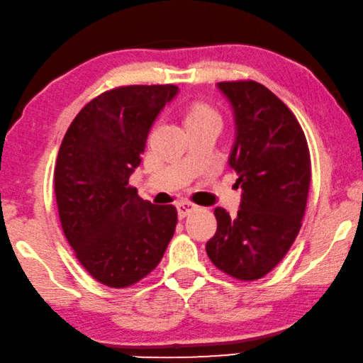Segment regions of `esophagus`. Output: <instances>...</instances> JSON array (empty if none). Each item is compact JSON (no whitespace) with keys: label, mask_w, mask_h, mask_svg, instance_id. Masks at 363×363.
Instances as JSON below:
<instances>
[{"label":"esophagus","mask_w":363,"mask_h":363,"mask_svg":"<svg viewBox=\"0 0 363 363\" xmlns=\"http://www.w3.org/2000/svg\"><path fill=\"white\" fill-rule=\"evenodd\" d=\"M177 211H178V216H180V217H186L191 213H194V211H198V206L189 203V201H182V203L177 204Z\"/></svg>","instance_id":"esophagus-1"}]
</instances>
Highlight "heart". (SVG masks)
Masks as SVG:
<instances>
[{"label":"heart","instance_id":"1","mask_svg":"<svg viewBox=\"0 0 363 363\" xmlns=\"http://www.w3.org/2000/svg\"><path fill=\"white\" fill-rule=\"evenodd\" d=\"M208 115H216V113L211 108L204 107V105H194V107H191L188 111L186 121L196 120V118H201V116H208Z\"/></svg>","mask_w":363,"mask_h":363}]
</instances>
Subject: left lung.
Returning a JSON list of instances; mask_svg holds the SVG:
<instances>
[{"label":"left lung","mask_w":363,"mask_h":363,"mask_svg":"<svg viewBox=\"0 0 363 363\" xmlns=\"http://www.w3.org/2000/svg\"><path fill=\"white\" fill-rule=\"evenodd\" d=\"M232 104L237 138L228 165L242 203L235 217L216 208V235L206 243L213 264L238 281L274 269L297 238L308 199L311 162L295 115L256 81L219 82Z\"/></svg>","instance_id":"left-lung-1"}]
</instances>
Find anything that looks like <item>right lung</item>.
I'll return each instance as SVG.
<instances>
[{"label": "right lung", "instance_id": "obj_1", "mask_svg": "<svg viewBox=\"0 0 363 363\" xmlns=\"http://www.w3.org/2000/svg\"><path fill=\"white\" fill-rule=\"evenodd\" d=\"M177 92L174 84L110 89L76 115L60 146L53 180L61 227L77 261L107 287L146 277L175 233L177 209L139 198L130 177Z\"/></svg>", "mask_w": 363, "mask_h": 363}]
</instances>
